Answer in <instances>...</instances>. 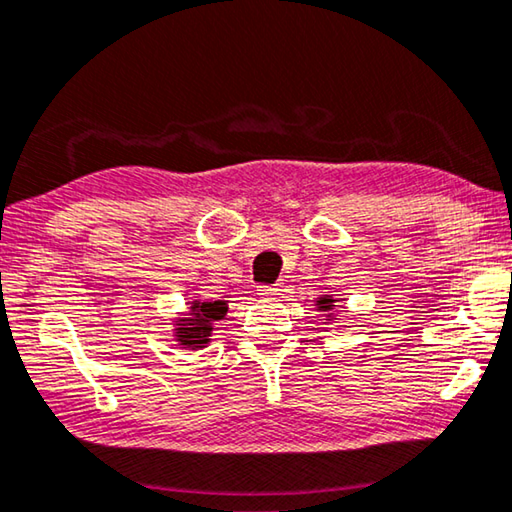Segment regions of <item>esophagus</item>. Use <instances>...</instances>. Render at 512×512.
Masks as SVG:
<instances>
[{
	"label": "esophagus",
	"mask_w": 512,
	"mask_h": 512,
	"mask_svg": "<svg viewBox=\"0 0 512 512\" xmlns=\"http://www.w3.org/2000/svg\"><path fill=\"white\" fill-rule=\"evenodd\" d=\"M256 290H258V295H263V297H274V295H279L283 286L281 283H274V286H258Z\"/></svg>",
	"instance_id": "esophagus-1"
}]
</instances>
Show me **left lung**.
<instances>
[{
	"label": "left lung",
	"instance_id": "8db88e82",
	"mask_svg": "<svg viewBox=\"0 0 512 512\" xmlns=\"http://www.w3.org/2000/svg\"><path fill=\"white\" fill-rule=\"evenodd\" d=\"M331 304H333L331 297H322L320 301H317V306L324 308V311H331Z\"/></svg>",
	"mask_w": 512,
	"mask_h": 512
}]
</instances>
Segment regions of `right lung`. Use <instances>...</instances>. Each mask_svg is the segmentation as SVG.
Segmentation results:
<instances>
[{
    "label": "right lung",
    "instance_id": "1",
    "mask_svg": "<svg viewBox=\"0 0 512 512\" xmlns=\"http://www.w3.org/2000/svg\"><path fill=\"white\" fill-rule=\"evenodd\" d=\"M192 317L179 320L177 326V340L186 347H204L208 342V335L213 331V322L222 320L226 315L224 301H204V304H192Z\"/></svg>",
    "mask_w": 512,
    "mask_h": 512
}]
</instances>
